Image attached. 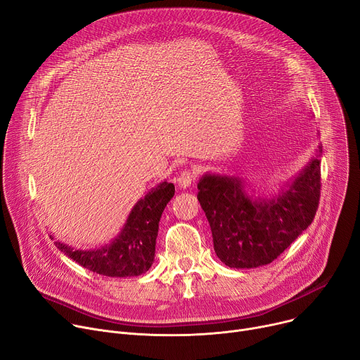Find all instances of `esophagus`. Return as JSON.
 Masks as SVG:
<instances>
[{
    "label": "esophagus",
    "mask_w": 360,
    "mask_h": 360,
    "mask_svg": "<svg viewBox=\"0 0 360 360\" xmlns=\"http://www.w3.org/2000/svg\"><path fill=\"white\" fill-rule=\"evenodd\" d=\"M197 176H198L197 169H185L176 176V182L181 188H188V186H191V184H193L197 179Z\"/></svg>",
    "instance_id": "obj_1"
}]
</instances>
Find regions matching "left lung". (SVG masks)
Masks as SVG:
<instances>
[{"instance_id":"left-lung-1","label":"left lung","mask_w":360,"mask_h":360,"mask_svg":"<svg viewBox=\"0 0 360 360\" xmlns=\"http://www.w3.org/2000/svg\"><path fill=\"white\" fill-rule=\"evenodd\" d=\"M274 198H252L243 181L205 174L198 201L212 233L215 255L236 269L268 265L314 220L321 191L320 153Z\"/></svg>"}]
</instances>
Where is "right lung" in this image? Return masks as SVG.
<instances>
[{
    "label": "right lung",
    "instance_id": "add662e5",
    "mask_svg": "<svg viewBox=\"0 0 360 360\" xmlns=\"http://www.w3.org/2000/svg\"><path fill=\"white\" fill-rule=\"evenodd\" d=\"M174 194V184L166 181L149 191L133 207L122 233L110 245L100 249L75 250L60 242H55V245L91 272L112 278L139 276L152 266L159 221Z\"/></svg>",
    "mask_w": 360,
    "mask_h": 360
}]
</instances>
